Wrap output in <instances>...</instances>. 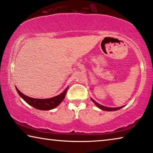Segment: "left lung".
<instances>
[{"label":"left lung","mask_w":153,"mask_h":153,"mask_svg":"<svg viewBox=\"0 0 153 153\" xmlns=\"http://www.w3.org/2000/svg\"><path fill=\"white\" fill-rule=\"evenodd\" d=\"M91 100H92L93 102H94L95 105H96L98 108H100V109H102V110L103 111H117V110H119V109L122 108V107H124V106H120V107H116V108H109V107H106V106H102L101 105V104H100L97 103V102H96L94 100H93L92 98H91Z\"/></svg>","instance_id":"left-lung-1"}]
</instances>
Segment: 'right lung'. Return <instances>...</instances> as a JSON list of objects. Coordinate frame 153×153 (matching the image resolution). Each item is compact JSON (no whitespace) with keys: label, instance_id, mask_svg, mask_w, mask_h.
I'll return each instance as SVG.
<instances>
[{"label":"right lung","instance_id":"right-lung-1","mask_svg":"<svg viewBox=\"0 0 153 153\" xmlns=\"http://www.w3.org/2000/svg\"><path fill=\"white\" fill-rule=\"evenodd\" d=\"M16 89L17 92L18 94H19L20 96L30 106L38 109V110L48 111L56 108V107L58 106L59 104L62 102V100L65 99V97L68 87L66 88L65 90L62 93H60V95L49 99L33 98V97H28L27 96V95H24L23 93H22L18 89L17 87H16Z\"/></svg>","mask_w":153,"mask_h":153}]
</instances>
